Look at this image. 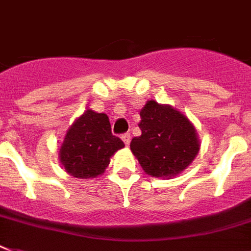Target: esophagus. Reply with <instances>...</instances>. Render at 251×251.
I'll return each instance as SVG.
<instances>
[{"mask_svg": "<svg viewBox=\"0 0 251 251\" xmlns=\"http://www.w3.org/2000/svg\"><path fill=\"white\" fill-rule=\"evenodd\" d=\"M122 141L125 142V145L126 146H129L130 143V139H131V135H130V133H125V134H122Z\"/></svg>", "mask_w": 251, "mask_h": 251, "instance_id": "1", "label": "esophagus"}]
</instances>
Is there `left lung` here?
I'll return each instance as SVG.
<instances>
[{"label":"left lung","instance_id":"obj_1","mask_svg":"<svg viewBox=\"0 0 251 251\" xmlns=\"http://www.w3.org/2000/svg\"><path fill=\"white\" fill-rule=\"evenodd\" d=\"M141 137L131 139L130 149L141 167L152 177H172L182 172L199 151L191 122L169 105L149 101L141 110Z\"/></svg>","mask_w":251,"mask_h":251}]
</instances>
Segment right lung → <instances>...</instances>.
Masks as SVG:
<instances>
[{
    "label": "right lung",
    "instance_id": "obj_1",
    "mask_svg": "<svg viewBox=\"0 0 251 251\" xmlns=\"http://www.w3.org/2000/svg\"><path fill=\"white\" fill-rule=\"evenodd\" d=\"M124 146L112 134L108 116L88 109L69 129L60 149V159L66 172L76 178H95Z\"/></svg>",
    "mask_w": 251,
    "mask_h": 251
}]
</instances>
